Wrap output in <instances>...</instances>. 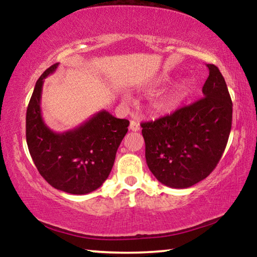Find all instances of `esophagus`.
<instances>
[{
	"label": "esophagus",
	"instance_id": "esophagus-1",
	"mask_svg": "<svg viewBox=\"0 0 257 257\" xmlns=\"http://www.w3.org/2000/svg\"><path fill=\"white\" fill-rule=\"evenodd\" d=\"M129 129L132 130V132H138V130L141 129V125H139L137 121L132 120V121H130V124H129Z\"/></svg>",
	"mask_w": 257,
	"mask_h": 257
}]
</instances>
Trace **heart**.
Listing matches in <instances>:
<instances>
[{"instance_id": "1", "label": "heart", "mask_w": 257, "mask_h": 257, "mask_svg": "<svg viewBox=\"0 0 257 257\" xmlns=\"http://www.w3.org/2000/svg\"><path fill=\"white\" fill-rule=\"evenodd\" d=\"M191 82L189 79H182L172 87L169 92L153 102V112L155 114H164L176 108L190 92Z\"/></svg>"}]
</instances>
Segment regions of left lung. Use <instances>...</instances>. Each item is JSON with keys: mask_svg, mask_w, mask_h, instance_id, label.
Instances as JSON below:
<instances>
[{"mask_svg": "<svg viewBox=\"0 0 257 257\" xmlns=\"http://www.w3.org/2000/svg\"><path fill=\"white\" fill-rule=\"evenodd\" d=\"M210 70L203 98L170 115L143 122L146 163L161 184L188 188L214 170L227 146L232 102L219 68Z\"/></svg>", "mask_w": 257, "mask_h": 257, "instance_id": "obj_1", "label": "left lung"}]
</instances>
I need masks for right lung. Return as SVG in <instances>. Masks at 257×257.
<instances>
[{
    "label": "right lung",
    "instance_id": "right-lung-1",
    "mask_svg": "<svg viewBox=\"0 0 257 257\" xmlns=\"http://www.w3.org/2000/svg\"><path fill=\"white\" fill-rule=\"evenodd\" d=\"M58 66L46 69L35 85L26 114V139L38 172L52 187L84 195L107 179L129 121L103 110L69 132L51 130L42 118L41 97L44 79Z\"/></svg>",
    "mask_w": 257,
    "mask_h": 257
}]
</instances>
